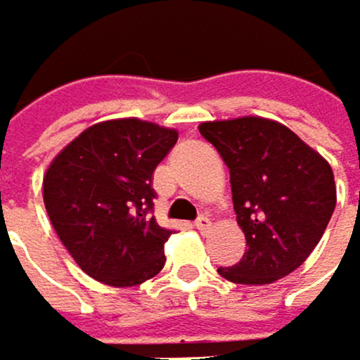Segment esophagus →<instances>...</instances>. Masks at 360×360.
<instances>
[{
  "label": "esophagus",
  "mask_w": 360,
  "mask_h": 360,
  "mask_svg": "<svg viewBox=\"0 0 360 360\" xmlns=\"http://www.w3.org/2000/svg\"><path fill=\"white\" fill-rule=\"evenodd\" d=\"M194 225H196V229H198V231H207V229L212 227V221L207 219V216H198Z\"/></svg>",
  "instance_id": "esophagus-1"
}]
</instances>
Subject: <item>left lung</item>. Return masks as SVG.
I'll use <instances>...</instances> for the list:
<instances>
[{"instance_id": "8db88e82", "label": "left lung", "mask_w": 360, "mask_h": 360, "mask_svg": "<svg viewBox=\"0 0 360 360\" xmlns=\"http://www.w3.org/2000/svg\"><path fill=\"white\" fill-rule=\"evenodd\" d=\"M198 131L229 168L233 212L249 247L219 273L233 284L286 278L317 247L335 212L333 168L273 120L203 122Z\"/></svg>"}]
</instances>
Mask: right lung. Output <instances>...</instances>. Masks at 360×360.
<instances>
[{"label":"right lung","mask_w":360,"mask_h":360,"mask_svg":"<svg viewBox=\"0 0 360 360\" xmlns=\"http://www.w3.org/2000/svg\"><path fill=\"white\" fill-rule=\"evenodd\" d=\"M176 131L135 117L82 131L43 176V201L76 264L109 286H137L164 269L172 229L153 216V172Z\"/></svg>","instance_id":"right-lung-1"}]
</instances>
